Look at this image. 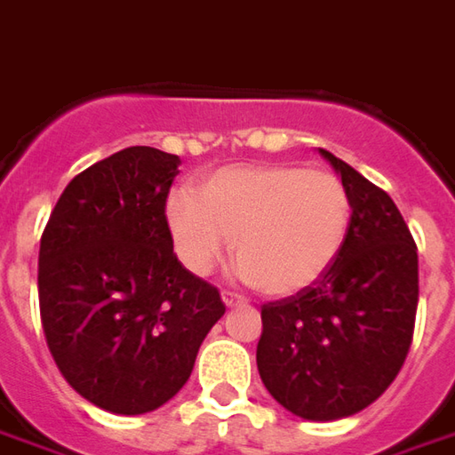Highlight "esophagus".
Returning <instances> with one entry per match:
<instances>
[{"mask_svg": "<svg viewBox=\"0 0 455 455\" xmlns=\"http://www.w3.org/2000/svg\"><path fill=\"white\" fill-rule=\"evenodd\" d=\"M221 298H224V303L228 305V307H236V305H246V298L241 293H236V291H224L221 293Z\"/></svg>", "mask_w": 455, "mask_h": 455, "instance_id": "34e87169", "label": "esophagus"}]
</instances>
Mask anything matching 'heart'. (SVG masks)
<instances>
[{
	"label": "heart",
	"instance_id": "1",
	"mask_svg": "<svg viewBox=\"0 0 455 455\" xmlns=\"http://www.w3.org/2000/svg\"><path fill=\"white\" fill-rule=\"evenodd\" d=\"M352 204L339 177L300 164H238L212 174L202 196L167 199L174 251L196 275L227 256L231 238L241 273L268 295L315 283L345 246Z\"/></svg>",
	"mask_w": 455,
	"mask_h": 455
}]
</instances>
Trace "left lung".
I'll list each match as a JSON object with an SVG mask.
<instances>
[{"label": "left lung", "mask_w": 455, "mask_h": 455, "mask_svg": "<svg viewBox=\"0 0 455 455\" xmlns=\"http://www.w3.org/2000/svg\"><path fill=\"white\" fill-rule=\"evenodd\" d=\"M347 189L345 246L315 283L260 307L256 364L300 419L332 421L379 399L404 364L419 305V256L392 196L320 150Z\"/></svg>", "instance_id": "1"}]
</instances>
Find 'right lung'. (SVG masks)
Listing matches in <instances>:
<instances>
[{
  "mask_svg": "<svg viewBox=\"0 0 455 455\" xmlns=\"http://www.w3.org/2000/svg\"><path fill=\"white\" fill-rule=\"evenodd\" d=\"M180 157L128 148L76 174L41 234L39 310L63 379L113 414H145L189 379L227 313L174 256L167 195Z\"/></svg>",
  "mask_w": 455,
  "mask_h": 455,
  "instance_id": "right-lung-1",
  "label": "right lung"
}]
</instances>
